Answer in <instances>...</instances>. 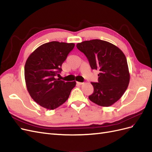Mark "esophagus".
<instances>
[{
  "instance_id": "34e87169",
  "label": "esophagus",
  "mask_w": 152,
  "mask_h": 152,
  "mask_svg": "<svg viewBox=\"0 0 152 152\" xmlns=\"http://www.w3.org/2000/svg\"><path fill=\"white\" fill-rule=\"evenodd\" d=\"M77 84L79 85H82L84 84V82H77Z\"/></svg>"
}]
</instances>
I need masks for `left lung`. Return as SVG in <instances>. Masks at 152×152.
Instances as JSON below:
<instances>
[{"label": "left lung", "mask_w": 152, "mask_h": 152, "mask_svg": "<svg viewBox=\"0 0 152 152\" xmlns=\"http://www.w3.org/2000/svg\"><path fill=\"white\" fill-rule=\"evenodd\" d=\"M77 48L88 59L93 70H99L98 82H91L93 93L89 99L109 107L120 99L130 80L127 59L122 50L107 41L94 39L78 43Z\"/></svg>", "instance_id": "obj_1"}]
</instances>
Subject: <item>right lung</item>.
<instances>
[{
    "instance_id": "obj_1",
    "label": "right lung",
    "mask_w": 152,
    "mask_h": 152,
    "mask_svg": "<svg viewBox=\"0 0 152 152\" xmlns=\"http://www.w3.org/2000/svg\"><path fill=\"white\" fill-rule=\"evenodd\" d=\"M75 46L73 43L53 41L41 45L27 59L25 79L27 90L36 103L48 110L59 107L68 99L75 81L56 79L61 65Z\"/></svg>"
}]
</instances>
